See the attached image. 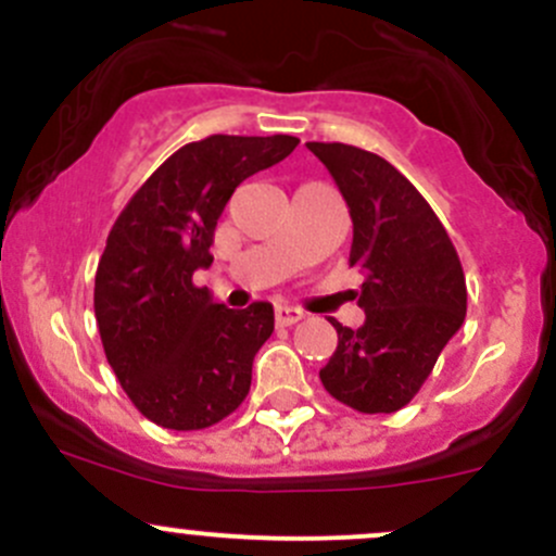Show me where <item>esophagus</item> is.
Instances as JSON below:
<instances>
[{
	"label": "esophagus",
	"instance_id": "obj_1",
	"mask_svg": "<svg viewBox=\"0 0 556 556\" xmlns=\"http://www.w3.org/2000/svg\"><path fill=\"white\" fill-rule=\"evenodd\" d=\"M274 317H277V325H295L304 319V312L295 309V306H277Z\"/></svg>",
	"mask_w": 556,
	"mask_h": 556
}]
</instances>
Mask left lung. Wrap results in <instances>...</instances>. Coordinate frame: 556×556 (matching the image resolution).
Listing matches in <instances>:
<instances>
[{
  "label": "left lung",
  "mask_w": 556,
  "mask_h": 556,
  "mask_svg": "<svg viewBox=\"0 0 556 556\" xmlns=\"http://www.w3.org/2000/svg\"><path fill=\"white\" fill-rule=\"evenodd\" d=\"M339 185L352 217L350 266L366 274L357 330L330 319L339 346L323 387L361 414L406 406L433 371L468 309L463 263L417 188L382 155L306 142Z\"/></svg>",
  "instance_id": "1"
}]
</instances>
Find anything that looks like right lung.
I'll return each instance as SVG.
<instances>
[{
    "instance_id": "right-lung-1",
    "label": "right lung",
    "mask_w": 556,
    "mask_h": 556,
    "mask_svg": "<svg viewBox=\"0 0 556 556\" xmlns=\"http://www.w3.org/2000/svg\"><path fill=\"white\" fill-rule=\"evenodd\" d=\"M299 139L212 137L179 148L117 215L93 285L106 363L134 406L169 430H204L237 412L274 309H226L195 288L217 217L239 182L279 164Z\"/></svg>"
}]
</instances>
